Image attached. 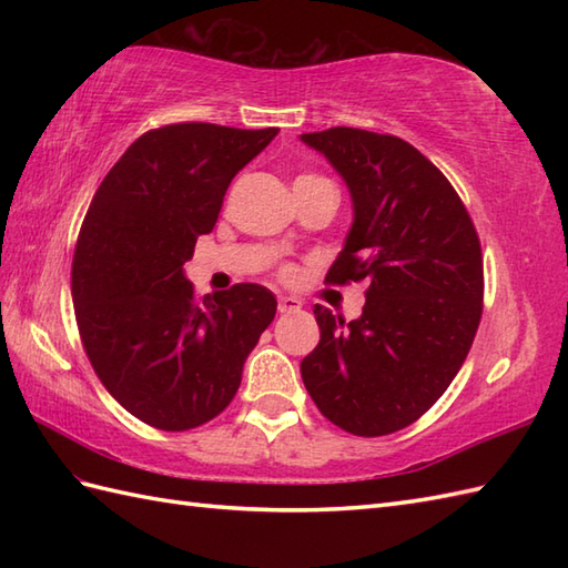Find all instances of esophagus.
Here are the masks:
<instances>
[{
	"mask_svg": "<svg viewBox=\"0 0 568 568\" xmlns=\"http://www.w3.org/2000/svg\"><path fill=\"white\" fill-rule=\"evenodd\" d=\"M300 307H303V303H300L297 297H287V295L277 297V312H281V315H291V312H300Z\"/></svg>",
	"mask_w": 568,
	"mask_h": 568,
	"instance_id": "esophagus-1",
	"label": "esophagus"
}]
</instances>
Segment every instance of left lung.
<instances>
[{
  "instance_id": "1",
  "label": "left lung",
  "mask_w": 568,
  "mask_h": 568,
  "mask_svg": "<svg viewBox=\"0 0 568 568\" xmlns=\"http://www.w3.org/2000/svg\"><path fill=\"white\" fill-rule=\"evenodd\" d=\"M300 141L352 195L327 283L368 281L358 320L315 305L320 344L300 373L336 427L383 437L425 415L468 356L484 312L480 241L449 180L407 141L348 126Z\"/></svg>"
}]
</instances>
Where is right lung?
Wrapping results in <instances>:
<instances>
[{
  "instance_id": "add662e5",
  "label": "right lung",
  "mask_w": 568,
  "mask_h": 568,
  "mask_svg": "<svg viewBox=\"0 0 568 568\" xmlns=\"http://www.w3.org/2000/svg\"><path fill=\"white\" fill-rule=\"evenodd\" d=\"M277 129L171 124L139 136L94 192L72 258V305L90 364L146 425L185 432L216 417L275 317L256 283L204 295L185 261L226 187Z\"/></svg>"
}]
</instances>
